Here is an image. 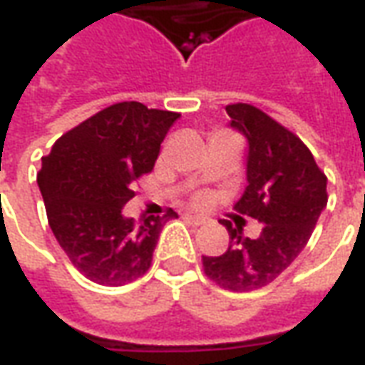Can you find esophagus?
Segmentation results:
<instances>
[{"mask_svg":"<svg viewBox=\"0 0 365 365\" xmlns=\"http://www.w3.org/2000/svg\"><path fill=\"white\" fill-rule=\"evenodd\" d=\"M183 219L190 222V225H193V227H201V225H205V222H207V217H203V215L185 213V215H183Z\"/></svg>","mask_w":365,"mask_h":365,"instance_id":"esophagus-1","label":"esophagus"}]
</instances>
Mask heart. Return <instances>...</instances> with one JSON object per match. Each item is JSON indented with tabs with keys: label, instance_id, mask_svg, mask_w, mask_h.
Here are the masks:
<instances>
[{
	"label": "heart",
	"instance_id": "obj_1",
	"mask_svg": "<svg viewBox=\"0 0 365 365\" xmlns=\"http://www.w3.org/2000/svg\"><path fill=\"white\" fill-rule=\"evenodd\" d=\"M205 203H207L205 195H197V197H195V205H205Z\"/></svg>",
	"mask_w": 365,
	"mask_h": 365
}]
</instances>
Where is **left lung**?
Instances as JSON below:
<instances>
[{
    "mask_svg": "<svg viewBox=\"0 0 365 365\" xmlns=\"http://www.w3.org/2000/svg\"><path fill=\"white\" fill-rule=\"evenodd\" d=\"M230 127L248 138L246 185L237 209L264 222L260 237L248 238L230 221L229 248L203 256V269L222 289H260L289 268L311 238L327 207V175L313 154L289 128L248 103L227 105Z\"/></svg>",
    "mask_w": 365,
    "mask_h": 365,
    "instance_id": "obj_1",
    "label": "left lung"
}]
</instances>
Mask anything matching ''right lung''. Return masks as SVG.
Segmentation results:
<instances>
[{
  "mask_svg": "<svg viewBox=\"0 0 365 365\" xmlns=\"http://www.w3.org/2000/svg\"><path fill=\"white\" fill-rule=\"evenodd\" d=\"M180 113L138 101L109 105L54 143L36 182L54 237L88 279L119 287L148 272L162 227L178 215L143 222L123 217L136 180L152 172L160 144Z\"/></svg>",
  "mask_w": 365,
  "mask_h": 365,
  "instance_id": "right-lung-1",
  "label": "right lung"
}]
</instances>
